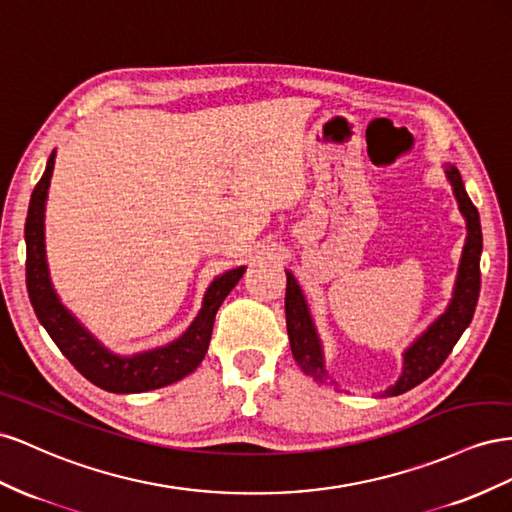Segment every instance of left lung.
Instances as JSON below:
<instances>
[{"label": "left lung", "instance_id": "8db88e82", "mask_svg": "<svg viewBox=\"0 0 512 512\" xmlns=\"http://www.w3.org/2000/svg\"><path fill=\"white\" fill-rule=\"evenodd\" d=\"M446 178L457 197L459 210L467 223V240L463 246L459 274L455 283V294L448 309L437 317L433 324L420 334V337L405 349L403 354V373L397 384L384 390V397H397L412 390L420 382H425L437 369L442 367L452 347L461 339L463 330L470 326L476 311V302L480 294V253H483V231H480V216L465 193L461 173L455 165H446ZM285 317L291 354H294L298 367L313 377L315 382L324 384L328 371L324 367V352L321 341L309 313V304L302 294L294 274L287 270V291H285Z\"/></svg>", "mask_w": 512, "mask_h": 512}]
</instances>
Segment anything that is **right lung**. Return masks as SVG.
<instances>
[{"label": "right lung", "instance_id": "add662e5", "mask_svg": "<svg viewBox=\"0 0 512 512\" xmlns=\"http://www.w3.org/2000/svg\"><path fill=\"white\" fill-rule=\"evenodd\" d=\"M55 165V152L47 160V169L36 184L32 201H29L27 221H25V281L27 294L32 300L36 317L60 352L70 360L85 379L102 390L128 394V392H148L169 386L178 379L193 373L203 356L208 352L212 339L214 317L218 306L229 296V291L242 279L244 266L216 276L203 296V306L199 315L180 339L173 343L150 349V352L135 356L111 354L102 347L90 332H87L77 317L57 298L49 279L47 253H45V203L51 184V173Z\"/></svg>", "mask_w": 512, "mask_h": 512}]
</instances>
